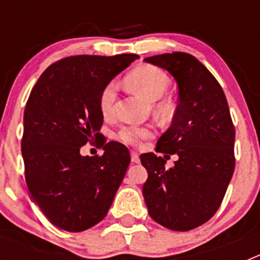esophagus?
<instances>
[{
  "label": "esophagus",
  "mask_w": 260,
  "mask_h": 260,
  "mask_svg": "<svg viewBox=\"0 0 260 260\" xmlns=\"http://www.w3.org/2000/svg\"><path fill=\"white\" fill-rule=\"evenodd\" d=\"M132 161L133 162H139L141 161V158H139V153L135 152V151H132Z\"/></svg>",
  "instance_id": "obj_1"
}]
</instances>
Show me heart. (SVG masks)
I'll list each match as a JSON object with an SVG mask.
<instances>
[{
	"label": "heart",
	"instance_id": "b5f03b06",
	"mask_svg": "<svg viewBox=\"0 0 260 260\" xmlns=\"http://www.w3.org/2000/svg\"><path fill=\"white\" fill-rule=\"evenodd\" d=\"M126 82L134 92L143 96L148 102H155V109L158 114L167 116L171 113V102L162 98L171 86V79L164 70L152 65L138 66L126 77ZM117 89H118V86L116 82L112 80L105 84L99 96V109L105 118L113 114ZM152 135L153 128L151 126L128 125L119 128V132L117 133V139L125 144L135 146Z\"/></svg>",
	"mask_w": 260,
	"mask_h": 260
}]
</instances>
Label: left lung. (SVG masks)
<instances>
[{"label": "left lung", "instance_id": "left-lung-1", "mask_svg": "<svg viewBox=\"0 0 260 260\" xmlns=\"http://www.w3.org/2000/svg\"><path fill=\"white\" fill-rule=\"evenodd\" d=\"M144 61L169 71L178 87L173 122L156 144V152L177 155L178 160L167 169L161 156L141 155L148 172L144 201L156 222L172 231H191L219 210L233 176L236 130L228 102L210 70L189 53H165Z\"/></svg>", "mask_w": 260, "mask_h": 260}]
</instances>
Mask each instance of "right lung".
<instances>
[{
    "label": "right lung",
    "mask_w": 260,
    "mask_h": 260,
    "mask_svg": "<svg viewBox=\"0 0 260 260\" xmlns=\"http://www.w3.org/2000/svg\"><path fill=\"white\" fill-rule=\"evenodd\" d=\"M138 57H66L29 93L22 137L26 183L41 212L63 231L83 232L102 221L125 177L130 152L99 133L104 118L99 96ZM93 140L105 153L80 155V147Z\"/></svg>",
    "instance_id": "right-lung-1"
}]
</instances>
